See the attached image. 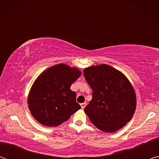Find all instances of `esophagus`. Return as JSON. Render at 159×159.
Segmentation results:
<instances>
[{
    "mask_svg": "<svg viewBox=\"0 0 159 159\" xmlns=\"http://www.w3.org/2000/svg\"><path fill=\"white\" fill-rule=\"evenodd\" d=\"M85 106H86V103H85V102H84V103H81V104H80V107H81L82 109H84L85 107Z\"/></svg>",
    "mask_w": 159,
    "mask_h": 159,
    "instance_id": "esophagus-1",
    "label": "esophagus"
}]
</instances>
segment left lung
Instances as JSON below:
<instances>
[{
  "instance_id": "obj_1",
  "label": "left lung",
  "mask_w": 159,
  "mask_h": 159,
  "mask_svg": "<svg viewBox=\"0 0 159 159\" xmlns=\"http://www.w3.org/2000/svg\"><path fill=\"white\" fill-rule=\"evenodd\" d=\"M83 75L93 90L84 111L102 131L114 133L130 121L135 111L136 96L124 74L107 64L85 68Z\"/></svg>"
}]
</instances>
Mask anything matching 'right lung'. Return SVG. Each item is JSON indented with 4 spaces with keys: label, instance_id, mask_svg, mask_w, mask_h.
<instances>
[{
    "label": "right lung",
    "instance_id": "add662e5",
    "mask_svg": "<svg viewBox=\"0 0 159 159\" xmlns=\"http://www.w3.org/2000/svg\"><path fill=\"white\" fill-rule=\"evenodd\" d=\"M80 74L76 68L59 64L37 78L28 97L29 109L36 120L56 127L81 108L76 102V93L70 89Z\"/></svg>",
    "mask_w": 159,
    "mask_h": 159
}]
</instances>
